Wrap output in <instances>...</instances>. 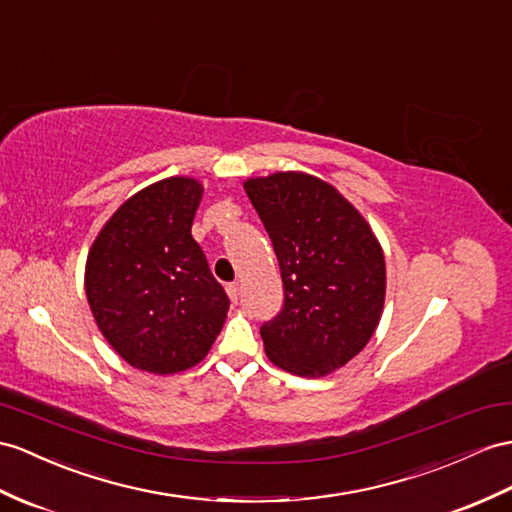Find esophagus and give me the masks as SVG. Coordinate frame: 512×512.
<instances>
[{"mask_svg":"<svg viewBox=\"0 0 512 512\" xmlns=\"http://www.w3.org/2000/svg\"><path fill=\"white\" fill-rule=\"evenodd\" d=\"M226 291H228V295H230V299H232V302L236 304V302H239V282H230L228 286H226Z\"/></svg>","mask_w":512,"mask_h":512,"instance_id":"esophagus-1","label":"esophagus"}]
</instances>
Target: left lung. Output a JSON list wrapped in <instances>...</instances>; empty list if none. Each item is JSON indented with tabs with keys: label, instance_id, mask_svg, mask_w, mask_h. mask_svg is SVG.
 Segmentation results:
<instances>
[{
	"label": "left lung",
	"instance_id": "8db88e82",
	"mask_svg": "<svg viewBox=\"0 0 512 512\" xmlns=\"http://www.w3.org/2000/svg\"><path fill=\"white\" fill-rule=\"evenodd\" d=\"M245 193L273 243L284 284L263 323L273 365L302 378L343 367L382 317L386 267L369 223L332 184L302 171L249 178Z\"/></svg>",
	"mask_w": 512,
	"mask_h": 512
}]
</instances>
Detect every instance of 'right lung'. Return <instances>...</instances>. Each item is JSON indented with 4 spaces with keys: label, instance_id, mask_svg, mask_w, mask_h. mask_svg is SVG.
<instances>
[{
    "label": "right lung",
    "instance_id": "add662e5",
    "mask_svg": "<svg viewBox=\"0 0 512 512\" xmlns=\"http://www.w3.org/2000/svg\"><path fill=\"white\" fill-rule=\"evenodd\" d=\"M202 195L184 176L145 186L106 221L86 258L97 328L128 365L158 376L204 360L230 308L191 234Z\"/></svg>",
    "mask_w": 512,
    "mask_h": 512
}]
</instances>
